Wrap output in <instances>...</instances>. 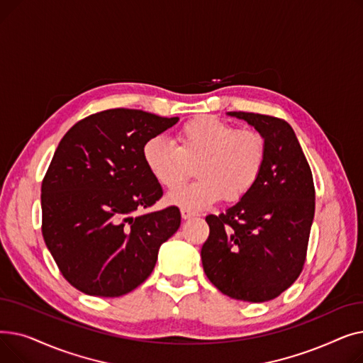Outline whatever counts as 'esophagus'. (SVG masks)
Listing matches in <instances>:
<instances>
[{"label":"esophagus","instance_id":"esophagus-1","mask_svg":"<svg viewBox=\"0 0 363 363\" xmlns=\"http://www.w3.org/2000/svg\"><path fill=\"white\" fill-rule=\"evenodd\" d=\"M181 216H182V219H189V218L196 216V213L191 212V211H188V208H181Z\"/></svg>","mask_w":363,"mask_h":363}]
</instances>
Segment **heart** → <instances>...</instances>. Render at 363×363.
<instances>
[{
	"mask_svg": "<svg viewBox=\"0 0 363 363\" xmlns=\"http://www.w3.org/2000/svg\"><path fill=\"white\" fill-rule=\"evenodd\" d=\"M175 143L156 137L145 143L143 159L160 185L174 188L198 162L197 182L167 194V201L201 211L222 196L226 201L244 197L256 185L264 164V140L256 130L234 129L216 118L197 116L175 133Z\"/></svg>",
	"mask_w": 363,
	"mask_h": 363,
	"instance_id": "1",
	"label": "heart"
}]
</instances>
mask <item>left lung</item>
Here are the masks:
<instances>
[{"label": "left lung", "mask_w": 363, "mask_h": 363, "mask_svg": "<svg viewBox=\"0 0 363 363\" xmlns=\"http://www.w3.org/2000/svg\"><path fill=\"white\" fill-rule=\"evenodd\" d=\"M264 140L266 157L256 185L219 216L201 247L203 269L225 296L252 303L278 297L298 278L315 216L309 163L293 128L257 113L228 111Z\"/></svg>", "instance_id": "8db88e82"}]
</instances>
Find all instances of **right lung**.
I'll return each instance as SVG.
<instances>
[{"label": "right lung", "mask_w": 363, "mask_h": 363, "mask_svg": "<svg viewBox=\"0 0 363 363\" xmlns=\"http://www.w3.org/2000/svg\"><path fill=\"white\" fill-rule=\"evenodd\" d=\"M178 121L111 108L73 125L57 147L41 188L43 235L74 289L119 297L155 269L160 245L178 231L181 213L170 206L137 215L163 194L143 148Z\"/></svg>", "instance_id": "right-lung-1"}]
</instances>
